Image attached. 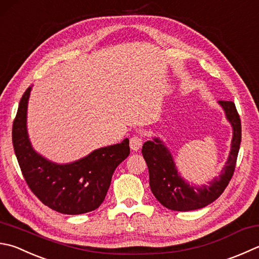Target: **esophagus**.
<instances>
[{
  "mask_svg": "<svg viewBox=\"0 0 259 259\" xmlns=\"http://www.w3.org/2000/svg\"><path fill=\"white\" fill-rule=\"evenodd\" d=\"M142 142H143V140L141 136H136V135L133 136V138L130 140L131 149L133 151H139L141 149V146H142Z\"/></svg>",
  "mask_w": 259,
  "mask_h": 259,
  "instance_id": "34e87169",
  "label": "esophagus"
}]
</instances>
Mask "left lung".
Returning a JSON list of instances; mask_svg holds the SVG:
<instances>
[{
  "instance_id": "left-lung-1",
  "label": "left lung",
  "mask_w": 259,
  "mask_h": 259,
  "mask_svg": "<svg viewBox=\"0 0 259 259\" xmlns=\"http://www.w3.org/2000/svg\"><path fill=\"white\" fill-rule=\"evenodd\" d=\"M219 105L232 126L231 149L219 177L208 185H189L178 172L171 152L159 138L143 144L142 154L149 168L151 190L164 207L180 212L205 207L220 196L231 180L241 142L240 117L232 101L220 100Z\"/></svg>"
}]
</instances>
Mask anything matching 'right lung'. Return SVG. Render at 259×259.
Returning a JSON list of instances; mask_svg holds the SVG:
<instances>
[{
  "instance_id": "1",
  "label": "right lung",
  "mask_w": 259,
  "mask_h": 259,
  "mask_svg": "<svg viewBox=\"0 0 259 259\" xmlns=\"http://www.w3.org/2000/svg\"><path fill=\"white\" fill-rule=\"evenodd\" d=\"M31 87L24 92L13 121L12 142L29 188L40 202L63 214L88 213L104 202L115 169L128 157L130 141L105 146L71 163H55L37 153L27 131Z\"/></svg>"
}]
</instances>
